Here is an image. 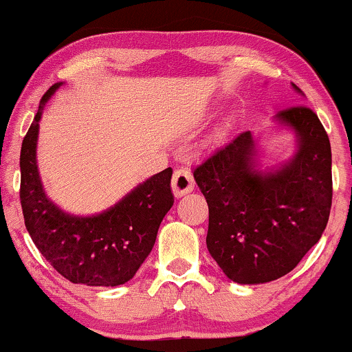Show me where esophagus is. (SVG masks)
Here are the masks:
<instances>
[{
	"label": "esophagus",
	"instance_id": "obj_1",
	"mask_svg": "<svg viewBox=\"0 0 352 352\" xmlns=\"http://www.w3.org/2000/svg\"><path fill=\"white\" fill-rule=\"evenodd\" d=\"M193 188H195V180L188 168H179V170H175L172 179L173 195H175L177 198H180L184 197V195L190 193V191H193Z\"/></svg>",
	"mask_w": 352,
	"mask_h": 352
}]
</instances>
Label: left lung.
Returning <instances> with one entry per match:
<instances>
[{
    "instance_id": "obj_1",
    "label": "left lung",
    "mask_w": 352,
    "mask_h": 352,
    "mask_svg": "<svg viewBox=\"0 0 352 352\" xmlns=\"http://www.w3.org/2000/svg\"><path fill=\"white\" fill-rule=\"evenodd\" d=\"M276 120L297 135V153L281 168L258 172L255 141L243 131L193 170L209 208L208 250L239 284L270 283L294 270L330 217L331 146L322 122L305 105Z\"/></svg>"
}]
</instances>
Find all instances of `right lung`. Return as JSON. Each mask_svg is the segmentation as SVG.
I'll use <instances>...</instances> for the list:
<instances>
[{
    "instance_id": "right-lung-1",
    "label": "right lung",
    "mask_w": 352,
    "mask_h": 352,
    "mask_svg": "<svg viewBox=\"0 0 352 352\" xmlns=\"http://www.w3.org/2000/svg\"><path fill=\"white\" fill-rule=\"evenodd\" d=\"M60 84L40 100L21 148V206L35 247L63 278L74 284L113 287L128 283L153 250L159 226L173 204L172 168L155 173L123 199L96 216L78 217L47 198L37 159L38 122Z\"/></svg>"
}]
</instances>
